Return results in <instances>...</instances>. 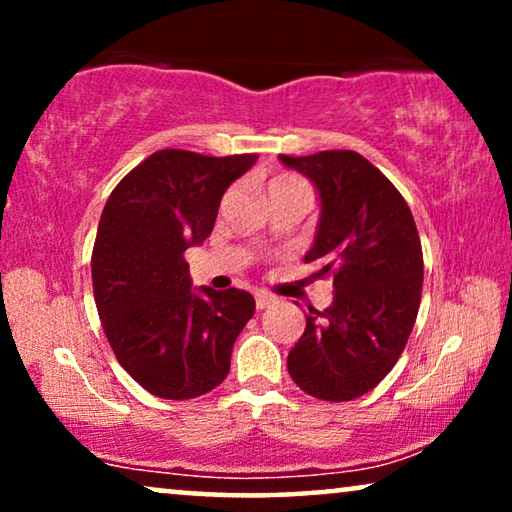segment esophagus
<instances>
[{
    "label": "esophagus",
    "instance_id": "esophagus-1",
    "mask_svg": "<svg viewBox=\"0 0 512 512\" xmlns=\"http://www.w3.org/2000/svg\"><path fill=\"white\" fill-rule=\"evenodd\" d=\"M272 303H275V298L268 296V293H263V291L256 293V307H258V310H265V307H270Z\"/></svg>",
    "mask_w": 512,
    "mask_h": 512
}]
</instances>
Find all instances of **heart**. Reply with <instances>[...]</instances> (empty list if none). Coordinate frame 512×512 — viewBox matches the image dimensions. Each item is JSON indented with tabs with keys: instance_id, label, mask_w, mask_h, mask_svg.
Wrapping results in <instances>:
<instances>
[{
	"instance_id": "b5f03b06",
	"label": "heart",
	"mask_w": 512,
	"mask_h": 512,
	"mask_svg": "<svg viewBox=\"0 0 512 512\" xmlns=\"http://www.w3.org/2000/svg\"><path fill=\"white\" fill-rule=\"evenodd\" d=\"M293 191H310V188H307V184H305V179H300L298 174L279 172L268 181V195L293 193Z\"/></svg>"
}]
</instances>
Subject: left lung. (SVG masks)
<instances>
[{
	"instance_id": "8db88e82",
	"label": "left lung",
	"mask_w": 512,
	"mask_h": 512,
	"mask_svg": "<svg viewBox=\"0 0 512 512\" xmlns=\"http://www.w3.org/2000/svg\"><path fill=\"white\" fill-rule=\"evenodd\" d=\"M317 186L321 221L305 263L333 277V305L310 307L286 366L305 394L352 401L377 387L403 354L422 300L424 256L398 188L356 151L279 156Z\"/></svg>"
}]
</instances>
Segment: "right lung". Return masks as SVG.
Masks as SVG:
<instances>
[{
	"label": "right lung",
	"mask_w": 512,
	"mask_h": 512,
	"mask_svg": "<svg viewBox=\"0 0 512 512\" xmlns=\"http://www.w3.org/2000/svg\"><path fill=\"white\" fill-rule=\"evenodd\" d=\"M256 158L156 151L104 205L90 258L95 305L118 363L153 396L184 401L219 387L254 317L247 291L195 296L184 251L207 240L223 193Z\"/></svg>",
	"instance_id": "obj_1"
}]
</instances>
